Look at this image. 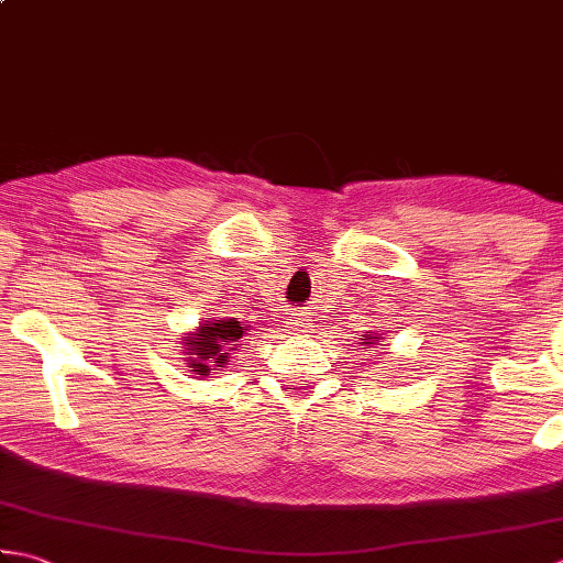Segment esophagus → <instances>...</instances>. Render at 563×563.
<instances>
[{"label": "esophagus", "instance_id": "34e87169", "mask_svg": "<svg viewBox=\"0 0 563 563\" xmlns=\"http://www.w3.org/2000/svg\"><path fill=\"white\" fill-rule=\"evenodd\" d=\"M290 331H295V333H307V329H309V317L305 314V312H295L292 317H290Z\"/></svg>", "mask_w": 563, "mask_h": 563}]
</instances>
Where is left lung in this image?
Listing matches in <instances>:
<instances>
[{
    "mask_svg": "<svg viewBox=\"0 0 563 563\" xmlns=\"http://www.w3.org/2000/svg\"><path fill=\"white\" fill-rule=\"evenodd\" d=\"M367 336H369V339H363V341H367V343H369V341H373V339H379V333H377V336H373V333L367 331ZM382 339H385V336H382ZM373 343H375V341H373ZM377 345H379V343H377Z\"/></svg>",
    "mask_w": 563,
    "mask_h": 563,
    "instance_id": "8db88e82",
    "label": "left lung"
}]
</instances>
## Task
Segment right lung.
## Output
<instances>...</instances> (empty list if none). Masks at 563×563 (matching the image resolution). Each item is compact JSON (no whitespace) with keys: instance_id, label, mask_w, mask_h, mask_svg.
Returning a JSON list of instances; mask_svg holds the SVG:
<instances>
[{"instance_id":"1","label":"right lung","mask_w":563,"mask_h":563,"mask_svg":"<svg viewBox=\"0 0 563 563\" xmlns=\"http://www.w3.org/2000/svg\"><path fill=\"white\" fill-rule=\"evenodd\" d=\"M249 324L236 319H210L198 329L184 333L181 345L188 355V367L194 375L208 377L210 369L230 365V355L242 349Z\"/></svg>"}]
</instances>
